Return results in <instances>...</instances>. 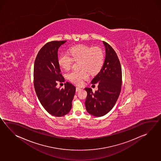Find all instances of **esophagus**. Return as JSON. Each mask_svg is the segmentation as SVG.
<instances>
[{"instance_id":"obj_1","label":"esophagus","mask_w":161,"mask_h":161,"mask_svg":"<svg viewBox=\"0 0 161 161\" xmlns=\"http://www.w3.org/2000/svg\"><path fill=\"white\" fill-rule=\"evenodd\" d=\"M81 89V88H80V87H78V86H77V87H76V89H75V90H76V92H78L79 91H80Z\"/></svg>"}]
</instances>
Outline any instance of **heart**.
<instances>
[{
    "instance_id": "obj_1",
    "label": "heart",
    "mask_w": 161,
    "mask_h": 161,
    "mask_svg": "<svg viewBox=\"0 0 161 161\" xmlns=\"http://www.w3.org/2000/svg\"><path fill=\"white\" fill-rule=\"evenodd\" d=\"M70 53H63L58 57V64L61 68L68 70L71 68L74 61H80V71H73L68 74V78L76 84H82V80L88 79L89 74H97L103 66L104 55L102 50L98 47H93L80 44L72 47Z\"/></svg>"
}]
</instances>
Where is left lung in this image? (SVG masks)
<instances>
[{
  "label": "left lung",
  "mask_w": 161,
  "mask_h": 161,
  "mask_svg": "<svg viewBox=\"0 0 161 161\" xmlns=\"http://www.w3.org/2000/svg\"><path fill=\"white\" fill-rule=\"evenodd\" d=\"M103 43L106 51L103 66L91 81L98 84V89L93 92L91 88H85L87 92L86 111L95 117L103 116L111 110L121 89V67L117 55L108 44Z\"/></svg>",
  "instance_id": "left-lung-1"
}]
</instances>
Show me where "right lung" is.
I'll list each match as a JSON object with an SVG mask.
<instances>
[{"mask_svg":"<svg viewBox=\"0 0 161 161\" xmlns=\"http://www.w3.org/2000/svg\"><path fill=\"white\" fill-rule=\"evenodd\" d=\"M66 41H53L40 50L34 64V87L37 97L44 109L50 114L62 117L70 111L75 87L70 82L64 88L57 87L58 81L64 82L58 64V51Z\"/></svg>","mask_w":161,"mask_h":161,"instance_id":"right-lung-1","label":"right lung"}]
</instances>
